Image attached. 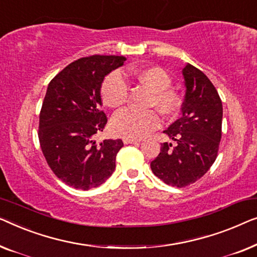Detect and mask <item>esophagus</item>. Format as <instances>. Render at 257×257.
I'll return each instance as SVG.
<instances>
[{
    "label": "esophagus",
    "mask_w": 257,
    "mask_h": 257,
    "mask_svg": "<svg viewBox=\"0 0 257 257\" xmlns=\"http://www.w3.org/2000/svg\"><path fill=\"white\" fill-rule=\"evenodd\" d=\"M123 143H124V144H136V143H140V140H136V139H127V137H124V139H123Z\"/></svg>",
    "instance_id": "esophagus-1"
}]
</instances>
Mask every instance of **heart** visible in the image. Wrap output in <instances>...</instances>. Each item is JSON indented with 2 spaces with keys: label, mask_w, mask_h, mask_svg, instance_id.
<instances>
[{
  "label": "heart",
  "mask_w": 257,
  "mask_h": 257,
  "mask_svg": "<svg viewBox=\"0 0 257 257\" xmlns=\"http://www.w3.org/2000/svg\"><path fill=\"white\" fill-rule=\"evenodd\" d=\"M111 72L101 85V96L103 102L110 108H118L128 99L129 86L126 79H133L147 87L150 93L148 106L155 107L165 117L176 115L182 108V96L171 88V77L164 68L148 66L135 71ZM125 77L123 78V77ZM161 124L160 115L156 110L140 111L125 108L117 111L111 120V130L115 135L127 139H142L154 132Z\"/></svg>",
  "instance_id": "1"
}]
</instances>
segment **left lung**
Returning <instances> with one entry per match:
<instances>
[{"instance_id":"1","label":"left lung","mask_w":257,"mask_h":257,"mask_svg":"<svg viewBox=\"0 0 257 257\" xmlns=\"http://www.w3.org/2000/svg\"><path fill=\"white\" fill-rule=\"evenodd\" d=\"M183 75L186 92L182 117L164 130L175 143L162 144L150 163L155 176L176 187L196 183L208 171L218 156L222 125V102L211 80L190 64Z\"/></svg>"}]
</instances>
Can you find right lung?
<instances>
[{
	"label": "right lung",
	"instance_id": "right-lung-1",
	"mask_svg": "<svg viewBox=\"0 0 257 257\" xmlns=\"http://www.w3.org/2000/svg\"><path fill=\"white\" fill-rule=\"evenodd\" d=\"M123 56H91L74 60L50 81L39 114L38 139L53 173L74 189L100 186L115 170L121 140L94 137L107 123L101 110V84L123 65Z\"/></svg>",
	"mask_w": 257,
	"mask_h": 257
}]
</instances>
